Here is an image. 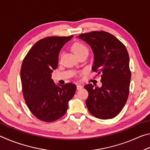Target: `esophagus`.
<instances>
[{
    "label": "esophagus",
    "instance_id": "esophagus-1",
    "mask_svg": "<svg viewBox=\"0 0 150 150\" xmlns=\"http://www.w3.org/2000/svg\"><path fill=\"white\" fill-rule=\"evenodd\" d=\"M82 88H83V87L81 85H77V90H80Z\"/></svg>",
    "mask_w": 150,
    "mask_h": 150
}]
</instances>
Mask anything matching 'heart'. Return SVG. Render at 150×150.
<instances>
[{"label": "heart", "mask_w": 150, "mask_h": 150, "mask_svg": "<svg viewBox=\"0 0 150 150\" xmlns=\"http://www.w3.org/2000/svg\"><path fill=\"white\" fill-rule=\"evenodd\" d=\"M71 49L76 56L83 53H88V47L81 42H76L73 44Z\"/></svg>", "instance_id": "obj_1"}]
</instances>
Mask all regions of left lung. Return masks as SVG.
<instances>
[{
    "label": "left lung",
    "instance_id": "left-lung-1",
    "mask_svg": "<svg viewBox=\"0 0 150 150\" xmlns=\"http://www.w3.org/2000/svg\"><path fill=\"white\" fill-rule=\"evenodd\" d=\"M77 38L85 42L92 50V69L101 75L100 87L85 86L88 93L86 100L88 111L95 117L106 120L120 112L129 95L131 72L130 58L126 47L110 33L94 31Z\"/></svg>",
    "mask_w": 150,
    "mask_h": 150
}]
</instances>
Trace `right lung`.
<instances>
[{"label":"right lung","mask_w":150,"mask_h":150,"mask_svg":"<svg viewBox=\"0 0 150 150\" xmlns=\"http://www.w3.org/2000/svg\"><path fill=\"white\" fill-rule=\"evenodd\" d=\"M72 38L53 36L40 40L22 62L20 79L24 99L31 112L40 120L52 122L63 116L75 93V85L55 84L52 79L60 51Z\"/></svg>","instance_id":"obj_1"}]
</instances>
